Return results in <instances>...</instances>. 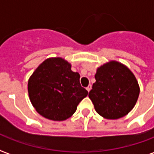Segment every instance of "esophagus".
<instances>
[{
	"mask_svg": "<svg viewBox=\"0 0 154 154\" xmlns=\"http://www.w3.org/2000/svg\"><path fill=\"white\" fill-rule=\"evenodd\" d=\"M86 89H87V91H88V92L90 91V90H91V85H89V86L86 88Z\"/></svg>",
	"mask_w": 154,
	"mask_h": 154,
	"instance_id": "obj_1",
	"label": "esophagus"
}]
</instances>
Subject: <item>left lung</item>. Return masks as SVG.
Masks as SVG:
<instances>
[{
  "label": "left lung",
  "mask_w": 154,
  "mask_h": 154,
  "mask_svg": "<svg viewBox=\"0 0 154 154\" xmlns=\"http://www.w3.org/2000/svg\"><path fill=\"white\" fill-rule=\"evenodd\" d=\"M96 82L89 94L97 112L106 119H118L128 114L138 98L140 88L134 73L115 60L97 69Z\"/></svg>",
  "instance_id": "obj_1"
}]
</instances>
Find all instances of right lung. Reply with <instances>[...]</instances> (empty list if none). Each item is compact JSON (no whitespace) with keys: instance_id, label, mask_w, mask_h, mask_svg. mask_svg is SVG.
I'll return each mask as SVG.
<instances>
[{"instance_id":"add662e5","label":"right lung","mask_w":154,"mask_h":154,"mask_svg":"<svg viewBox=\"0 0 154 154\" xmlns=\"http://www.w3.org/2000/svg\"><path fill=\"white\" fill-rule=\"evenodd\" d=\"M30 101L37 112L53 121H65L77 110L88 95L80 84V74L60 57L44 60L28 82Z\"/></svg>"}]
</instances>
